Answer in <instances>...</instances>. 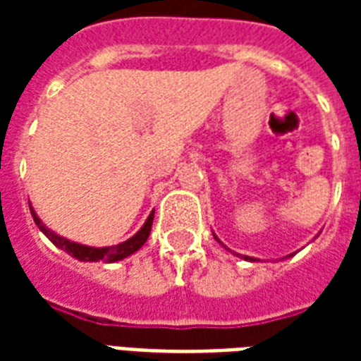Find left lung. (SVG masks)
I'll use <instances>...</instances> for the list:
<instances>
[{"label": "left lung", "mask_w": 361, "mask_h": 361, "mask_svg": "<svg viewBox=\"0 0 361 361\" xmlns=\"http://www.w3.org/2000/svg\"><path fill=\"white\" fill-rule=\"evenodd\" d=\"M245 258V260H255V258H251V257H243Z\"/></svg>", "instance_id": "obj_1"}]
</instances>
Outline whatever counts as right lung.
Wrapping results in <instances>:
<instances>
[{"instance_id": "1", "label": "right lung", "mask_w": 361, "mask_h": 361, "mask_svg": "<svg viewBox=\"0 0 361 361\" xmlns=\"http://www.w3.org/2000/svg\"><path fill=\"white\" fill-rule=\"evenodd\" d=\"M30 209H31V215H33V221H35V225L41 228L42 234L52 241L54 245L59 247V249H63V251H67L69 255L78 258V260H84V262H99V260H104V262H116V260H121V258L129 257V255L138 251V249L146 243L153 225V212H152L140 231L136 232L133 238L123 241V243H118V245H112V247H87V245H80V243H75V241L65 240V238L54 234L52 231H48L47 226L41 223V219L37 217L33 208Z\"/></svg>"}]
</instances>
